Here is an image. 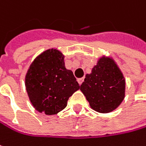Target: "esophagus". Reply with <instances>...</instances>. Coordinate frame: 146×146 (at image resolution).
Here are the masks:
<instances>
[{
  "instance_id": "1",
  "label": "esophagus",
  "mask_w": 146,
  "mask_h": 146,
  "mask_svg": "<svg viewBox=\"0 0 146 146\" xmlns=\"http://www.w3.org/2000/svg\"><path fill=\"white\" fill-rule=\"evenodd\" d=\"M83 80H84V78H80L77 80V81H78V83H79V85L80 86L81 84H82V82H83Z\"/></svg>"
}]
</instances>
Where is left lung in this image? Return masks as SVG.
I'll return each instance as SVG.
<instances>
[{
  "label": "left lung",
  "instance_id": "1",
  "mask_svg": "<svg viewBox=\"0 0 146 146\" xmlns=\"http://www.w3.org/2000/svg\"><path fill=\"white\" fill-rule=\"evenodd\" d=\"M80 90L94 110L109 113L125 98V80L114 60L103 56L92 68L91 73L86 74Z\"/></svg>",
  "mask_w": 146,
  "mask_h": 146
}]
</instances>
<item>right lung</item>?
Wrapping results in <instances>:
<instances>
[{
  "mask_svg": "<svg viewBox=\"0 0 146 146\" xmlns=\"http://www.w3.org/2000/svg\"><path fill=\"white\" fill-rule=\"evenodd\" d=\"M64 58L60 50L49 49L39 55L27 70L26 91L33 107L40 113L57 114L80 89L73 72L65 66Z\"/></svg>",
  "mask_w": 146,
  "mask_h": 146,
  "instance_id": "add662e5",
  "label": "right lung"
}]
</instances>
